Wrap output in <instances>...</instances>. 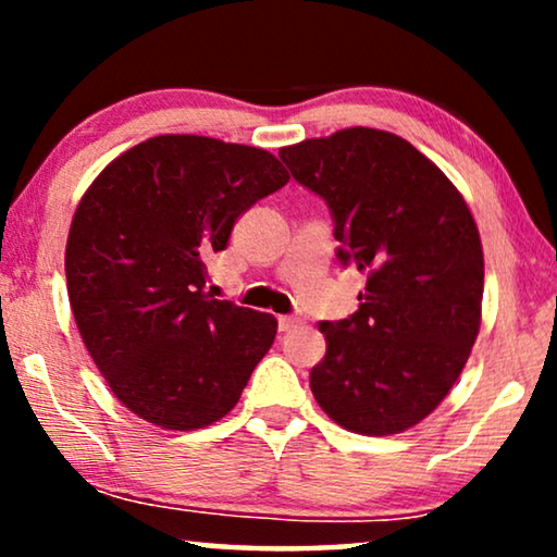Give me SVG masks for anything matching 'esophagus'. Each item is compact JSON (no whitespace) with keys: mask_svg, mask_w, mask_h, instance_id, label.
Returning <instances> with one entry per match:
<instances>
[{"mask_svg":"<svg viewBox=\"0 0 557 557\" xmlns=\"http://www.w3.org/2000/svg\"><path fill=\"white\" fill-rule=\"evenodd\" d=\"M299 324V317H278V332H292Z\"/></svg>","mask_w":557,"mask_h":557,"instance_id":"obj_1","label":"esophagus"}]
</instances>
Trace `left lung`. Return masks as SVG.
<instances>
[{"mask_svg":"<svg viewBox=\"0 0 557 557\" xmlns=\"http://www.w3.org/2000/svg\"><path fill=\"white\" fill-rule=\"evenodd\" d=\"M334 220L342 265L368 276L360 309L322 322L311 393L342 429L391 436L451 391L482 322L484 256L474 218L444 172L380 128H342L278 151Z\"/></svg>","mask_w":557,"mask_h":557,"instance_id":"left-lung-1","label":"left lung"}]
</instances>
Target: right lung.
<instances>
[{
    "label": "right lung",
    "instance_id": "right-lung-1",
    "mask_svg": "<svg viewBox=\"0 0 557 557\" xmlns=\"http://www.w3.org/2000/svg\"><path fill=\"white\" fill-rule=\"evenodd\" d=\"M288 182L269 151L164 134L113 159L65 248L71 309L113 395L144 421L195 431L231 413L276 319L205 292L243 212Z\"/></svg>",
    "mask_w": 557,
    "mask_h": 557
}]
</instances>
